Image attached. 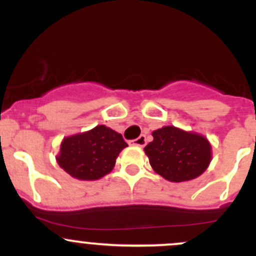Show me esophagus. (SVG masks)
Here are the masks:
<instances>
[{"mask_svg": "<svg viewBox=\"0 0 256 256\" xmlns=\"http://www.w3.org/2000/svg\"><path fill=\"white\" fill-rule=\"evenodd\" d=\"M132 144H135V146H138V147H144V144H146V136L144 135H141L140 138H138L136 140H132L131 141Z\"/></svg>", "mask_w": 256, "mask_h": 256, "instance_id": "1", "label": "esophagus"}]
</instances>
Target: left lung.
Segmentation results:
<instances>
[{"label":"left lung","instance_id":"8db88e82","mask_svg":"<svg viewBox=\"0 0 256 256\" xmlns=\"http://www.w3.org/2000/svg\"><path fill=\"white\" fill-rule=\"evenodd\" d=\"M154 141L144 148L156 174L170 182L194 180L208 168L212 146L200 134L176 126H164L152 132Z\"/></svg>","mask_w":256,"mask_h":256}]
</instances>
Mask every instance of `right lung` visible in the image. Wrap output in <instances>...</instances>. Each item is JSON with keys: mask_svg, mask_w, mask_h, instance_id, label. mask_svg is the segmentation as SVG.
<instances>
[{"mask_svg": "<svg viewBox=\"0 0 256 256\" xmlns=\"http://www.w3.org/2000/svg\"><path fill=\"white\" fill-rule=\"evenodd\" d=\"M126 146L121 134L98 125L85 132L64 138L56 162L76 180H100L112 171L118 154Z\"/></svg>", "mask_w": 256, "mask_h": 256, "instance_id": "obj_1", "label": "right lung"}]
</instances>
